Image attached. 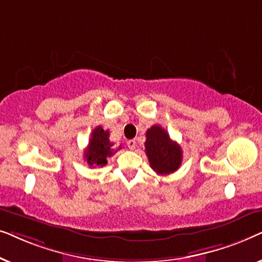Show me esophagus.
<instances>
[{
  "label": "esophagus",
  "mask_w": 262,
  "mask_h": 262,
  "mask_svg": "<svg viewBox=\"0 0 262 262\" xmlns=\"http://www.w3.org/2000/svg\"><path fill=\"white\" fill-rule=\"evenodd\" d=\"M126 144H127V146H128V149L135 150L136 146H137V142H136L135 139H130V141H127Z\"/></svg>",
  "instance_id": "34e87169"
}]
</instances>
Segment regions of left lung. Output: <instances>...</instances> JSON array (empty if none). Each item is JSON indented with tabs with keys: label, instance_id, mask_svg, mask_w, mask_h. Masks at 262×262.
<instances>
[{
	"label": "left lung",
	"instance_id": "left-lung-1",
	"mask_svg": "<svg viewBox=\"0 0 262 262\" xmlns=\"http://www.w3.org/2000/svg\"><path fill=\"white\" fill-rule=\"evenodd\" d=\"M145 136V154L152 169L160 175L177 171L182 162L181 146L160 125H152Z\"/></svg>",
	"mask_w": 262,
	"mask_h": 262
}]
</instances>
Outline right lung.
<instances>
[{
	"label": "right lung",
	"mask_w": 262,
	"mask_h": 262,
	"mask_svg": "<svg viewBox=\"0 0 262 262\" xmlns=\"http://www.w3.org/2000/svg\"><path fill=\"white\" fill-rule=\"evenodd\" d=\"M118 149H121V146ZM117 151L110 141L108 130L98 126L92 132V138L84 151V159L91 167H103L107 164V157L113 156Z\"/></svg>",
	"instance_id": "right-lung-1"
}]
</instances>
